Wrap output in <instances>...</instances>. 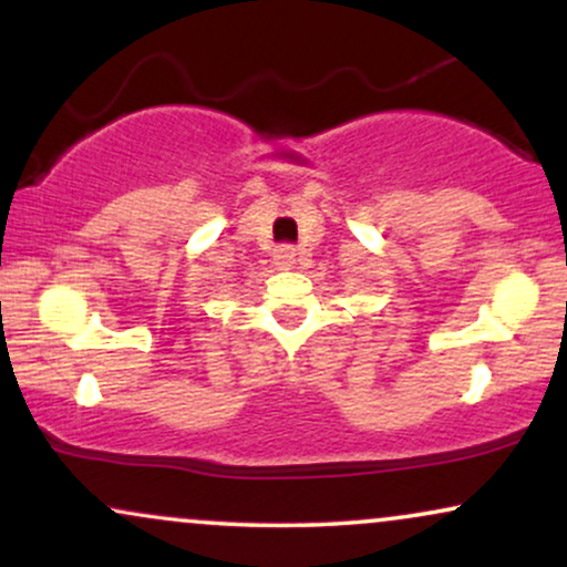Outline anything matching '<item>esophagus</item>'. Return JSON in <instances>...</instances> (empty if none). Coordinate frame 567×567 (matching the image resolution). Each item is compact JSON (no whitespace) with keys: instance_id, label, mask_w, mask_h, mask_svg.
Instances as JSON below:
<instances>
[{"instance_id":"1","label":"esophagus","mask_w":567,"mask_h":567,"mask_svg":"<svg viewBox=\"0 0 567 567\" xmlns=\"http://www.w3.org/2000/svg\"><path fill=\"white\" fill-rule=\"evenodd\" d=\"M292 264H296V247L279 245L275 250V266H277V269H290Z\"/></svg>"}]
</instances>
